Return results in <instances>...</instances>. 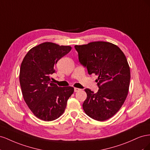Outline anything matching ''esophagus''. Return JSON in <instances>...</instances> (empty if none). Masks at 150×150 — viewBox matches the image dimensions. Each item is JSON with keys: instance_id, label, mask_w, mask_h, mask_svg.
<instances>
[{"instance_id": "34e87169", "label": "esophagus", "mask_w": 150, "mask_h": 150, "mask_svg": "<svg viewBox=\"0 0 150 150\" xmlns=\"http://www.w3.org/2000/svg\"><path fill=\"white\" fill-rule=\"evenodd\" d=\"M79 91H81V89L78 88H74V92H78Z\"/></svg>"}]
</instances>
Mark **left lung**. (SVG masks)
I'll use <instances>...</instances> for the list:
<instances>
[{
	"label": "left lung",
	"mask_w": 150,
	"mask_h": 150,
	"mask_svg": "<svg viewBox=\"0 0 150 150\" xmlns=\"http://www.w3.org/2000/svg\"><path fill=\"white\" fill-rule=\"evenodd\" d=\"M74 47L88 74L98 76V91L84 89L87 93L83 104L84 112L99 121L111 118L120 110L129 91L130 69L125 54L116 45L104 41L76 45Z\"/></svg>",
	"instance_id": "1"
}]
</instances>
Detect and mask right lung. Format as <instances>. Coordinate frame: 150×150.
<instances>
[{
    "label": "right lung",
    "instance_id": "right-lung-1",
    "mask_svg": "<svg viewBox=\"0 0 150 150\" xmlns=\"http://www.w3.org/2000/svg\"><path fill=\"white\" fill-rule=\"evenodd\" d=\"M71 49L69 46L46 42L30 49L22 60L19 74L22 96L40 120L51 121L60 117L74 93V88L58 87L51 78L57 62Z\"/></svg>",
    "mask_w": 150,
    "mask_h": 150
}]
</instances>
